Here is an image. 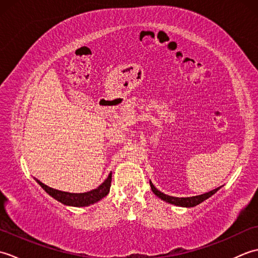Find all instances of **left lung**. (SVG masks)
Here are the masks:
<instances>
[{
    "instance_id": "obj_1",
    "label": "left lung",
    "mask_w": 258,
    "mask_h": 258,
    "mask_svg": "<svg viewBox=\"0 0 258 258\" xmlns=\"http://www.w3.org/2000/svg\"><path fill=\"white\" fill-rule=\"evenodd\" d=\"M150 185H151V188L153 190V193H154L157 197H160L161 200L165 201L167 203H169V204H173V205H176V206H182V207H194L196 205L201 204L202 202H204L205 200L210 199V197L212 195H214L216 193V191L221 188L217 187L215 189H213L211 191H208V193H205V194H202V195H197V196H191V197H174V196H169V195H166L162 193V191L158 190L154 185H153V183L150 180Z\"/></svg>"
}]
</instances>
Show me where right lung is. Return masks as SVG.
<instances>
[{"label": "right lung", "instance_id": "right-lung-1", "mask_svg": "<svg viewBox=\"0 0 258 258\" xmlns=\"http://www.w3.org/2000/svg\"><path fill=\"white\" fill-rule=\"evenodd\" d=\"M36 182L42 186L43 189H44L48 195L52 196L53 199H55L56 201L61 202L62 204L75 207H83L94 204V203L101 201L103 197H105L108 194L112 182V174H109L108 177L104 180L97 188L86 191V193H69V191H62L55 188H52L50 186L43 184L38 179H36Z\"/></svg>", "mask_w": 258, "mask_h": 258}]
</instances>
